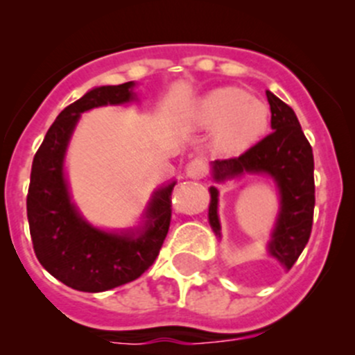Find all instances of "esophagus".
<instances>
[{
    "label": "esophagus",
    "instance_id": "obj_1",
    "mask_svg": "<svg viewBox=\"0 0 355 355\" xmlns=\"http://www.w3.org/2000/svg\"><path fill=\"white\" fill-rule=\"evenodd\" d=\"M206 175L207 166L202 159H199V157H196V159H192L191 163L187 164V177L194 178V180H200V178H204Z\"/></svg>",
    "mask_w": 355,
    "mask_h": 355
}]
</instances>
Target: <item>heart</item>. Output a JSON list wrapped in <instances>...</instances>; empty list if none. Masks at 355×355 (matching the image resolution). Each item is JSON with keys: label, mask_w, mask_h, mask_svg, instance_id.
<instances>
[{"label": "heart", "mask_w": 355, "mask_h": 355, "mask_svg": "<svg viewBox=\"0 0 355 355\" xmlns=\"http://www.w3.org/2000/svg\"><path fill=\"white\" fill-rule=\"evenodd\" d=\"M198 118L206 127L218 125L214 146L218 151L234 155L259 139L268 125V108L242 89L223 87L200 101Z\"/></svg>", "instance_id": "heart-1"}]
</instances>
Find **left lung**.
<instances>
[{
  "mask_svg": "<svg viewBox=\"0 0 355 355\" xmlns=\"http://www.w3.org/2000/svg\"><path fill=\"white\" fill-rule=\"evenodd\" d=\"M271 110L273 132L261 139L241 156L216 159L213 163L214 180L235 177L244 171L268 173L278 184L282 211L270 242L271 256L287 270L295 264L309 242L314 214V157L313 148L300 128L295 113L273 92L266 91ZM209 223L220 235L218 221V191L209 189Z\"/></svg>",
  "mask_w": 355,
  "mask_h": 355,
  "instance_id": "1",
  "label": "left lung"
}]
</instances>
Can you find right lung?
<instances>
[{
  "label": "right lung",
  "mask_w": 355,
  "mask_h": 355,
  "mask_svg": "<svg viewBox=\"0 0 355 355\" xmlns=\"http://www.w3.org/2000/svg\"><path fill=\"white\" fill-rule=\"evenodd\" d=\"M134 82L103 85L67 106L49 127L32 161L27 218L39 263L55 278L80 292H105L134 282L159 254L171 221V191H157L139 235L108 234L91 227L70 202L63 177L68 139L84 111L134 99Z\"/></svg>",
  "instance_id": "1"
}]
</instances>
